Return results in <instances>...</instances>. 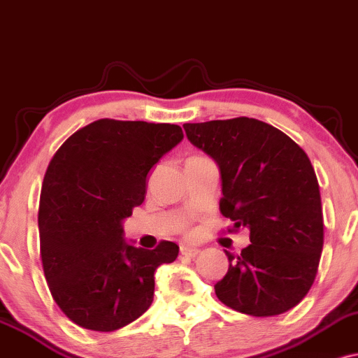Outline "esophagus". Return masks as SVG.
<instances>
[{
  "label": "esophagus",
  "instance_id": "1",
  "mask_svg": "<svg viewBox=\"0 0 358 358\" xmlns=\"http://www.w3.org/2000/svg\"><path fill=\"white\" fill-rule=\"evenodd\" d=\"M199 253H201V251L197 250V248L186 246V245L180 246V255H182V256H187V258H196V256L199 255Z\"/></svg>",
  "mask_w": 358,
  "mask_h": 358
}]
</instances>
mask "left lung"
Masks as SVG:
<instances>
[{
  "instance_id": "1",
  "label": "left lung",
  "mask_w": 358,
  "mask_h": 358,
  "mask_svg": "<svg viewBox=\"0 0 358 358\" xmlns=\"http://www.w3.org/2000/svg\"><path fill=\"white\" fill-rule=\"evenodd\" d=\"M184 130L220 167L221 214L233 231L250 229L241 255L226 251L217 298L251 317L288 312L312 288L323 248L320 187L308 155L287 134L248 117Z\"/></svg>"
}]
</instances>
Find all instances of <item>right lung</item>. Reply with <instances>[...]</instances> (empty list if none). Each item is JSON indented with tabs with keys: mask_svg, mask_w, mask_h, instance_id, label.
<instances>
[{
	"mask_svg": "<svg viewBox=\"0 0 358 358\" xmlns=\"http://www.w3.org/2000/svg\"><path fill=\"white\" fill-rule=\"evenodd\" d=\"M184 138L172 124L102 119L66 138L41 187L38 229L46 283L78 327L113 331L137 320L154 300V273L179 246L155 250L124 238L141 206L147 174Z\"/></svg>",
	"mask_w": 358,
	"mask_h": 358,
	"instance_id": "obj_1",
	"label": "right lung"
}]
</instances>
